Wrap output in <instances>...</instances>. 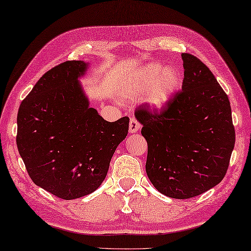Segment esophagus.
Returning a JSON list of instances; mask_svg holds the SVG:
<instances>
[{
	"mask_svg": "<svg viewBox=\"0 0 251 251\" xmlns=\"http://www.w3.org/2000/svg\"><path fill=\"white\" fill-rule=\"evenodd\" d=\"M140 129H141V126H140V124H138V121L135 118H131L130 119V124H129V131H130V133H135Z\"/></svg>",
	"mask_w": 251,
	"mask_h": 251,
	"instance_id": "obj_1",
	"label": "esophagus"
}]
</instances>
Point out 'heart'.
<instances>
[{"instance_id":"heart-1","label":"heart","mask_w":251,"mask_h":251,"mask_svg":"<svg viewBox=\"0 0 251 251\" xmlns=\"http://www.w3.org/2000/svg\"><path fill=\"white\" fill-rule=\"evenodd\" d=\"M182 77L175 66H164L159 62H151L142 66L132 77L129 98H140L154 111H162L169 107L179 91Z\"/></svg>"}]
</instances>
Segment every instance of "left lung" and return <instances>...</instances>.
Listing matches in <instances>:
<instances>
[{
  "label": "left lung",
  "instance_id": "left-lung-1",
  "mask_svg": "<svg viewBox=\"0 0 251 251\" xmlns=\"http://www.w3.org/2000/svg\"><path fill=\"white\" fill-rule=\"evenodd\" d=\"M181 92L160 114L135 111L148 144L146 173L159 192L190 199L224 179L235 144L229 99L210 70L181 54Z\"/></svg>",
  "mask_w": 251,
  "mask_h": 251
}]
</instances>
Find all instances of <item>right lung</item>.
Returning <instances> with one entry per match:
<instances>
[{"instance_id": "1", "label": "right lung", "mask_w": 251, "mask_h": 251, "mask_svg": "<svg viewBox=\"0 0 251 251\" xmlns=\"http://www.w3.org/2000/svg\"><path fill=\"white\" fill-rule=\"evenodd\" d=\"M90 63L66 61L44 74L22 101L17 147L33 182L74 200L102 185L110 160L129 131V118L104 120L80 79Z\"/></svg>"}]
</instances>
